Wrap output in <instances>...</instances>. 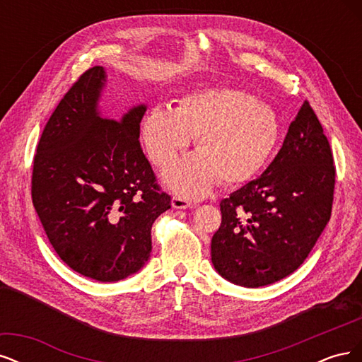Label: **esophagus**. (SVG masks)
Masks as SVG:
<instances>
[{
  "mask_svg": "<svg viewBox=\"0 0 362 362\" xmlns=\"http://www.w3.org/2000/svg\"><path fill=\"white\" fill-rule=\"evenodd\" d=\"M172 206L178 208V210H185V208L192 206V202H189L187 199L180 198V196H173L172 198Z\"/></svg>",
  "mask_w": 362,
  "mask_h": 362,
  "instance_id": "obj_1",
  "label": "esophagus"
}]
</instances>
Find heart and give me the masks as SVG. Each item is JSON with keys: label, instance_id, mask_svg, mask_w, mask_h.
<instances>
[{"label": "heart", "instance_id": "heart-1", "mask_svg": "<svg viewBox=\"0 0 362 362\" xmlns=\"http://www.w3.org/2000/svg\"><path fill=\"white\" fill-rule=\"evenodd\" d=\"M151 160L166 168L196 137V154L163 173L168 187L184 198H202L217 181L225 187L254 178L281 139L272 107L228 87H210L182 96L175 110L154 105L141 120Z\"/></svg>", "mask_w": 362, "mask_h": 362}]
</instances>
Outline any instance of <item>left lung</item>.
I'll list each match as a JSON object with an SVG mask.
<instances>
[{
	"mask_svg": "<svg viewBox=\"0 0 362 362\" xmlns=\"http://www.w3.org/2000/svg\"><path fill=\"white\" fill-rule=\"evenodd\" d=\"M335 168L329 141L308 103L261 177L221 202L211 261L222 278L257 288L299 269L331 218Z\"/></svg>",
	"mask_w": 362,
	"mask_h": 362,
	"instance_id": "left-lung-1",
	"label": "left lung"
}]
</instances>
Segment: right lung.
I'll return each instance as SVG.
<instances>
[{
  "label": "right lung",
  "instance_id": "1",
  "mask_svg": "<svg viewBox=\"0 0 362 362\" xmlns=\"http://www.w3.org/2000/svg\"><path fill=\"white\" fill-rule=\"evenodd\" d=\"M103 66L86 71L51 115L33 164L31 198L57 255L80 275L116 282L151 257V228L170 208L141 151L145 104L101 115Z\"/></svg>",
  "mask_w": 362,
  "mask_h": 362
}]
</instances>
